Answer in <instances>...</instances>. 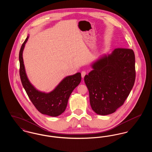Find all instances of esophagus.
Wrapping results in <instances>:
<instances>
[{"instance_id": "esophagus-1", "label": "esophagus", "mask_w": 152, "mask_h": 152, "mask_svg": "<svg viewBox=\"0 0 152 152\" xmlns=\"http://www.w3.org/2000/svg\"><path fill=\"white\" fill-rule=\"evenodd\" d=\"M86 71H82L81 72V77H82V78H84V76H86Z\"/></svg>"}]
</instances>
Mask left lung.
I'll list each match as a JSON object with an SVG mask.
<instances>
[{
	"instance_id": "1",
	"label": "left lung",
	"mask_w": 152,
	"mask_h": 152,
	"mask_svg": "<svg viewBox=\"0 0 152 152\" xmlns=\"http://www.w3.org/2000/svg\"><path fill=\"white\" fill-rule=\"evenodd\" d=\"M84 77L91 108L97 115L112 114L122 106L136 78L135 56L131 49L116 48L94 62Z\"/></svg>"
}]
</instances>
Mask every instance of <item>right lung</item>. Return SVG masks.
I'll return each mask as SVG.
<instances>
[{
  "label": "right lung",
  "mask_w": 152,
  "mask_h": 152,
  "mask_svg": "<svg viewBox=\"0 0 152 152\" xmlns=\"http://www.w3.org/2000/svg\"><path fill=\"white\" fill-rule=\"evenodd\" d=\"M28 37L29 36L27 37L19 52V72L22 85L29 99L39 112L43 115L57 117L65 111L70 95L74 89L80 83L81 73H76L65 77L49 93L36 89L27 77L23 58V52Z\"/></svg>",
  "instance_id": "right-lung-1"
}]
</instances>
